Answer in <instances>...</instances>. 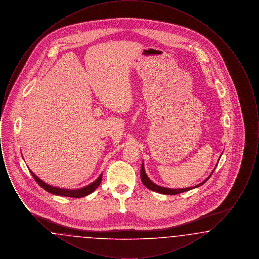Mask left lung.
<instances>
[{"label": "left lung", "instance_id": "obj_1", "mask_svg": "<svg viewBox=\"0 0 259 259\" xmlns=\"http://www.w3.org/2000/svg\"><path fill=\"white\" fill-rule=\"evenodd\" d=\"M214 171V170H213ZM212 172H210V175H209V177L203 182V183H201V184H199V185H195V186H191V187H186V188H178V189H174V188H167V187H162V186H159V185H155L154 183H152L149 179H148V176H147V174H146V171H145V167H144V163L142 164V167H141V180H142V183L144 184V185L148 188V189H150V190H152V191H155V192H158V193H161V194H166V195H176V194H179V193H182V192H185V191H188V190H191V189H193V188H196L198 186H201L202 185H204L208 180L209 179V177L212 175Z\"/></svg>", "mask_w": 259, "mask_h": 259}]
</instances>
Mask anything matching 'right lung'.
I'll use <instances>...</instances> for the list:
<instances>
[{"mask_svg": "<svg viewBox=\"0 0 259 259\" xmlns=\"http://www.w3.org/2000/svg\"><path fill=\"white\" fill-rule=\"evenodd\" d=\"M29 171L31 172V175L33 176V178L35 179V181L37 182V185H39L40 187H42L46 191L50 192L51 194H54V195H59V196H66V197H72V198H80L84 197L89 195L90 193H92L97 187H98L101 182H102V174L99 176L98 179L93 182L92 184H90L89 185H87L84 187H81V188H78V189H64V188H59V187H55V186H52V185H48L46 184L44 181H41L40 179H38L37 176L32 172L30 169Z\"/></svg>", "mask_w": 259, "mask_h": 259, "instance_id": "1", "label": "right lung"}]
</instances>
